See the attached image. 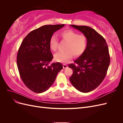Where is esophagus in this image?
<instances>
[{
    "instance_id": "1",
    "label": "esophagus",
    "mask_w": 123,
    "mask_h": 123,
    "mask_svg": "<svg viewBox=\"0 0 123 123\" xmlns=\"http://www.w3.org/2000/svg\"><path fill=\"white\" fill-rule=\"evenodd\" d=\"M68 67V66L66 64H63V68L66 69Z\"/></svg>"
}]
</instances>
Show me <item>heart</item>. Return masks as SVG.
<instances>
[{
  "instance_id": "heart-1",
  "label": "heart",
  "mask_w": 123,
  "mask_h": 123,
  "mask_svg": "<svg viewBox=\"0 0 123 123\" xmlns=\"http://www.w3.org/2000/svg\"><path fill=\"white\" fill-rule=\"evenodd\" d=\"M62 39L68 43L64 52H58L54 55L55 60L61 62H66L73 57H77L82 55L87 49L88 38L85 35L79 33L71 30H67L60 34ZM58 47L57 38L53 36L50 40V47L53 51H56Z\"/></svg>"
}]
</instances>
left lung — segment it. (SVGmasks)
<instances>
[{
  "instance_id": "obj_1",
  "label": "left lung",
  "mask_w": 123,
  "mask_h": 123,
  "mask_svg": "<svg viewBox=\"0 0 123 123\" xmlns=\"http://www.w3.org/2000/svg\"><path fill=\"white\" fill-rule=\"evenodd\" d=\"M88 38L85 52L69 65L73 70L70 81L80 92L87 93L94 90L105 77L110 64L109 49L105 39L94 29L88 26L70 25Z\"/></svg>"
}]
</instances>
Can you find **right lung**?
Wrapping results in <instances>:
<instances>
[{
	"label": "right lung",
	"mask_w": 123,
	"mask_h": 123,
	"mask_svg": "<svg viewBox=\"0 0 123 123\" xmlns=\"http://www.w3.org/2000/svg\"><path fill=\"white\" fill-rule=\"evenodd\" d=\"M64 25H43L30 32L21 43L17 56L18 69L24 83L33 92L40 93L47 90L63 68L58 62L48 64L53 58L50 38Z\"/></svg>",
	"instance_id": "1"
}]
</instances>
